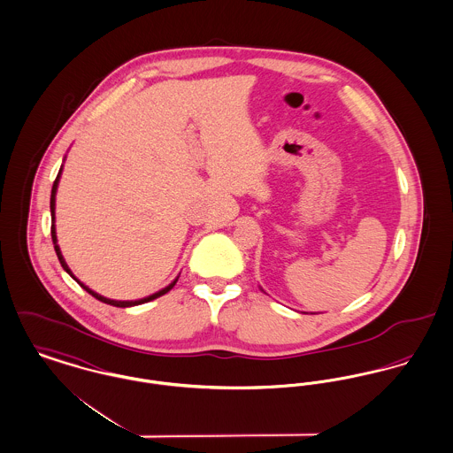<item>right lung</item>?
Listing matches in <instances>:
<instances>
[{"instance_id":"1","label":"right lung","mask_w":453,"mask_h":453,"mask_svg":"<svg viewBox=\"0 0 453 453\" xmlns=\"http://www.w3.org/2000/svg\"><path fill=\"white\" fill-rule=\"evenodd\" d=\"M62 169H64V165L60 167V171H58V175H57V179H55V182H53V188H51V198H50V210H51V240H53V244H55V251H57V257H58V260H60V264H62V267H64V271L72 276V278L75 279L79 284H81V288L82 289H86L91 296H95L96 300H100V302H104V303H108V305H113V307H122V309H126V307H134V305H141V303H146V302H151V300H155V298H158V296H162V295H165L167 291H171L173 288H174L175 282H177V279L179 276L169 284V286H165L164 289H160V291H157V293H153V295H150V296H144V298H140V300H126V302H122V300H110V298H104L102 295H98L96 291H93L91 288H88L86 284H82L79 279L75 278L73 274H72V271L69 269V265H67V262H65V258H64V255H62V251H60V246H58V240H57V229H55V200H57V189H58V180H60V175H62Z\"/></svg>"}]
</instances>
